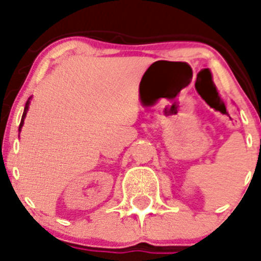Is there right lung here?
I'll return each mask as SVG.
<instances>
[{"label":"right lung","instance_id":"add662e5","mask_svg":"<svg viewBox=\"0 0 261 261\" xmlns=\"http://www.w3.org/2000/svg\"><path fill=\"white\" fill-rule=\"evenodd\" d=\"M31 99L32 97H29L27 101V105H25V109H24V114H22V118H21V123H20V127H18V131H21V127H22V124H24V119L25 116H27V112H28V109H29V105H31Z\"/></svg>","mask_w":261,"mask_h":261}]
</instances>
